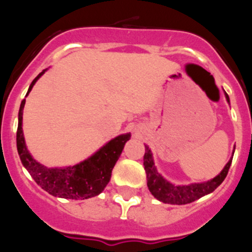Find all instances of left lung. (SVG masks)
Wrapping results in <instances>:
<instances>
[{
  "mask_svg": "<svg viewBox=\"0 0 252 252\" xmlns=\"http://www.w3.org/2000/svg\"><path fill=\"white\" fill-rule=\"evenodd\" d=\"M225 96L229 101L228 94H225ZM231 160L233 159H230L225 168L221 170V173L212 180L202 184H191L188 186H174L170 183H168L165 179H163V176L158 174L156 166H154L152 153L147 146L146 153L143 157V165L147 174V185H148L152 195L157 200L164 203H170V205H186V203L193 202V201L198 200L202 196L216 190L225 179L229 168H230Z\"/></svg>",
  "mask_w": 252,
  "mask_h": 252,
  "instance_id": "left-lung-1",
  "label": "left lung"
}]
</instances>
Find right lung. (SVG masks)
Returning <instances> with one entry per match:
<instances>
[{"label": "right lung", "mask_w": 252, "mask_h": 252, "mask_svg": "<svg viewBox=\"0 0 252 252\" xmlns=\"http://www.w3.org/2000/svg\"><path fill=\"white\" fill-rule=\"evenodd\" d=\"M44 72L45 71L39 73L38 77L32 82L28 93ZM24 104H26V99L22 100L21 108H19L17 149H18L22 164L26 166L35 183L41 186L42 190L57 197L86 200V198L99 195L110 181L114 165L120 158L125 143L128 141L131 134H121L111 139L100 151L96 152L93 157L84 160L83 163L64 169H49L34 160L27 149L23 129H22Z\"/></svg>", "instance_id": "add662e5"}]
</instances>
